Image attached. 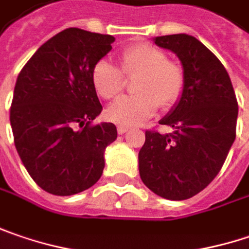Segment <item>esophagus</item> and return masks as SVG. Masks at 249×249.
Returning a JSON list of instances; mask_svg holds the SVG:
<instances>
[{
	"instance_id": "1",
	"label": "esophagus",
	"mask_w": 249,
	"mask_h": 249,
	"mask_svg": "<svg viewBox=\"0 0 249 249\" xmlns=\"http://www.w3.org/2000/svg\"><path fill=\"white\" fill-rule=\"evenodd\" d=\"M128 129H129V128H128V126H124V125H118V126H117V132H118L120 135L125 134V132H126Z\"/></svg>"
}]
</instances>
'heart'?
I'll return each instance as SVG.
<instances>
[{
  "label": "heart",
  "instance_id": "heart-1",
  "mask_svg": "<svg viewBox=\"0 0 249 249\" xmlns=\"http://www.w3.org/2000/svg\"><path fill=\"white\" fill-rule=\"evenodd\" d=\"M121 69L101 59L91 69V83L97 94L112 100L123 91L125 76L138 74L135 91L114 101L106 111L111 123L138 125L154 115L158 107L172 108L182 98L186 87L183 67L168 60L165 52L151 43H137L125 48L120 54Z\"/></svg>",
  "mask_w": 249,
  "mask_h": 249
}]
</instances>
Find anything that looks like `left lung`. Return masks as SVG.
I'll list each match as a JSON object with an SVG mask.
<instances>
[{
	"mask_svg": "<svg viewBox=\"0 0 249 249\" xmlns=\"http://www.w3.org/2000/svg\"><path fill=\"white\" fill-rule=\"evenodd\" d=\"M154 40L180 59L186 87L159 121L173 131L145 132L139 176L155 195L186 200L206 189L223 168L235 139L238 103L226 67L196 37L178 34Z\"/></svg>",
	"mask_w": 249,
	"mask_h": 249,
	"instance_id": "left-lung-1",
	"label": "left lung"
}]
</instances>
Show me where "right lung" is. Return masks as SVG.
Returning <instances> with one entry per match:
<instances>
[{"label": "right lung", "mask_w": 249, "mask_h": 249, "mask_svg": "<svg viewBox=\"0 0 249 249\" xmlns=\"http://www.w3.org/2000/svg\"><path fill=\"white\" fill-rule=\"evenodd\" d=\"M114 40L69 28L45 42L18 74L9 111L15 148L31 178L51 195L84 192L103 175L117 128L91 124L103 110L91 69Z\"/></svg>", "instance_id": "obj_1"}]
</instances>
